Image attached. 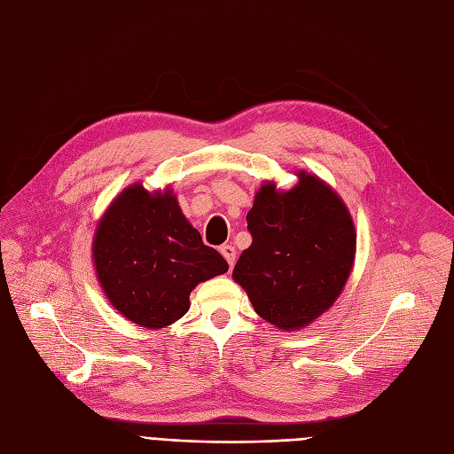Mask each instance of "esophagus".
<instances>
[{"label": "esophagus", "mask_w": 454, "mask_h": 454, "mask_svg": "<svg viewBox=\"0 0 454 454\" xmlns=\"http://www.w3.org/2000/svg\"><path fill=\"white\" fill-rule=\"evenodd\" d=\"M222 255L225 257V261L229 263V267H232L235 265V261H237V250H235V246H231V244H223L222 246Z\"/></svg>", "instance_id": "34e87169"}]
</instances>
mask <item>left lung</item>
<instances>
[{
  "label": "left lung",
  "mask_w": 454,
  "mask_h": 454,
  "mask_svg": "<svg viewBox=\"0 0 454 454\" xmlns=\"http://www.w3.org/2000/svg\"><path fill=\"white\" fill-rule=\"evenodd\" d=\"M252 246L232 278L261 318L297 332L332 309L356 257V227L347 204L318 176L297 170V184L265 182L246 215Z\"/></svg>",
  "instance_id": "8db88e82"
}]
</instances>
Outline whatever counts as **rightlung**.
<instances>
[{
	"instance_id": "add662e5",
	"label": "right lung",
	"mask_w": 454,
	"mask_h": 454,
	"mask_svg": "<svg viewBox=\"0 0 454 454\" xmlns=\"http://www.w3.org/2000/svg\"><path fill=\"white\" fill-rule=\"evenodd\" d=\"M92 261L112 307L147 329L180 320L193 287L229 269L187 222L172 187L147 191L140 182L122 189L98 219Z\"/></svg>"
}]
</instances>
